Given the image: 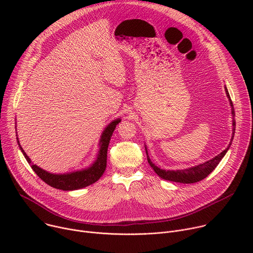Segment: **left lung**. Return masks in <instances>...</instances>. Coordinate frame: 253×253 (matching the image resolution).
Returning <instances> with one entry per match:
<instances>
[{
  "label": "left lung",
  "mask_w": 253,
  "mask_h": 253,
  "mask_svg": "<svg viewBox=\"0 0 253 253\" xmlns=\"http://www.w3.org/2000/svg\"><path fill=\"white\" fill-rule=\"evenodd\" d=\"M225 91H226L227 97L229 98L230 105L232 107V115L234 117L235 113H234L233 104H232V101L230 99V96H229V93H228L226 87H225ZM234 126H235V120L233 119V135H234V132H235ZM230 145H231V144H229V146L224 151H222L220 154H218L217 156H215L211 160H209V161H207V162H205L203 164H199L198 166L191 167V168H188V169H183V170H167L166 171V170L160 169V168H158L157 166H155L151 162V160H150V158L148 156L147 150H146V155H147V160H148L149 165L157 173V175H159V177H161L162 179L169 180V181H173V182H179V183H195V182L201 181L202 179L206 178L216 168V166L219 164L221 159L226 154V152H227L228 148L230 147Z\"/></svg>",
  "instance_id": "1"
}]
</instances>
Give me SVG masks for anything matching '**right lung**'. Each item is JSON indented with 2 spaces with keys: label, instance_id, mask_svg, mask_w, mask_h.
<instances>
[{
  "label": "right lung",
  "instance_id": "obj_1",
  "mask_svg": "<svg viewBox=\"0 0 253 253\" xmlns=\"http://www.w3.org/2000/svg\"><path fill=\"white\" fill-rule=\"evenodd\" d=\"M120 119L114 120L112 123L107 126V128L104 130L101 140H100V150L98 153L97 160L94 162V164L89 167L88 169L77 171L69 174H51L41 168H39L37 165H34L31 163L30 158L27 156L23 148L21 147L20 143L18 141V144L20 146V149L22 150L26 160L31 165L32 169L35 171L45 183L48 185L57 188L62 189L65 191L69 190H77L80 188H84L88 185H91L95 183L97 180L103 175L106 165H107V151H108V145H109L110 139L112 137V134L116 128V125L120 122Z\"/></svg>",
  "mask_w": 253,
  "mask_h": 253
}]
</instances>
